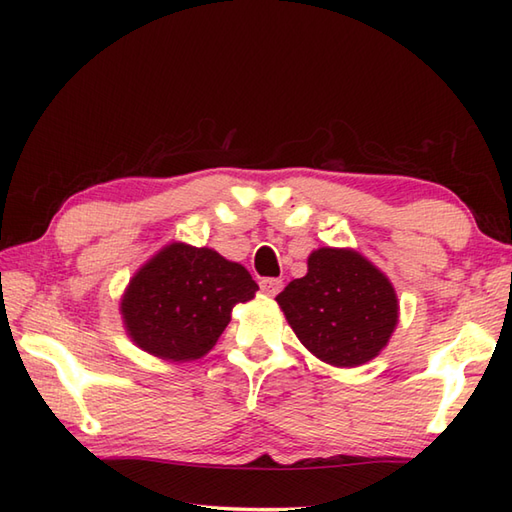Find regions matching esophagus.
<instances>
[{"label":"esophagus","mask_w":512,"mask_h":512,"mask_svg":"<svg viewBox=\"0 0 512 512\" xmlns=\"http://www.w3.org/2000/svg\"><path fill=\"white\" fill-rule=\"evenodd\" d=\"M259 286H262V292L264 295H268V297H275L277 292L284 288V281L281 279H275V277H266V279H262L259 281Z\"/></svg>","instance_id":"34e87169"}]
</instances>
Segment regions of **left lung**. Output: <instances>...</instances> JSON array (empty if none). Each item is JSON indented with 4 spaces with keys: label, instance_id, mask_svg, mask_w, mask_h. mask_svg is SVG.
Masks as SVG:
<instances>
[{
    "label": "left lung",
    "instance_id": "1",
    "mask_svg": "<svg viewBox=\"0 0 512 512\" xmlns=\"http://www.w3.org/2000/svg\"><path fill=\"white\" fill-rule=\"evenodd\" d=\"M277 303L299 341L336 367L372 361L398 323L394 286L354 250H314L308 275L290 281Z\"/></svg>",
    "mask_w": 512,
    "mask_h": 512
}]
</instances>
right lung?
Returning <instances> with one entry per match:
<instances>
[{
  "mask_svg": "<svg viewBox=\"0 0 512 512\" xmlns=\"http://www.w3.org/2000/svg\"><path fill=\"white\" fill-rule=\"evenodd\" d=\"M257 290L244 266L215 250L171 244L129 281L121 312L145 352L193 361L220 339L235 303L253 299Z\"/></svg>",
  "mask_w": 512,
  "mask_h": 512,
  "instance_id": "add662e5",
  "label": "right lung"
}]
</instances>
